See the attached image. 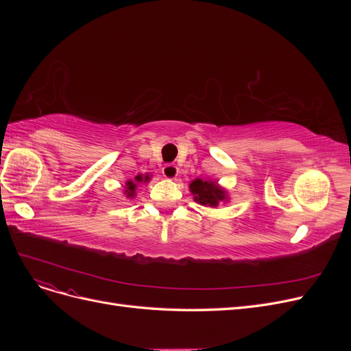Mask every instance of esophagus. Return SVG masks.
<instances>
[{"instance_id": "esophagus-1", "label": "esophagus", "mask_w": 351, "mask_h": 351, "mask_svg": "<svg viewBox=\"0 0 351 351\" xmlns=\"http://www.w3.org/2000/svg\"><path fill=\"white\" fill-rule=\"evenodd\" d=\"M162 174L168 180H174L178 176V168L174 164H167L162 168Z\"/></svg>"}]
</instances>
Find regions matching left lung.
<instances>
[{
    "label": "left lung",
    "mask_w": 351,
    "mask_h": 351,
    "mask_svg": "<svg viewBox=\"0 0 351 351\" xmlns=\"http://www.w3.org/2000/svg\"><path fill=\"white\" fill-rule=\"evenodd\" d=\"M190 192L193 195V199L197 202V204L204 205V206H210L215 208L218 206L219 202L227 199V192L224 189H221L217 183L214 182H205V180L196 178L190 183Z\"/></svg>",
    "instance_id": "left-lung-1"
}]
</instances>
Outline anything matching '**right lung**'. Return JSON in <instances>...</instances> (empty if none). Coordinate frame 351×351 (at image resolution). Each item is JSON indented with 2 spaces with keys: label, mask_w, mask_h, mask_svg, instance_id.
<instances>
[{
  "label": "right lung",
  "mask_w": 351,
  "mask_h": 351,
  "mask_svg": "<svg viewBox=\"0 0 351 351\" xmlns=\"http://www.w3.org/2000/svg\"><path fill=\"white\" fill-rule=\"evenodd\" d=\"M151 180V176L149 174H146V176H142V174H139V176H136L134 177V182H127L125 183V193H127V197H133L134 196V192H136V186H137V183H146V182H149Z\"/></svg>",
  "instance_id": "add662e5"
}]
</instances>
